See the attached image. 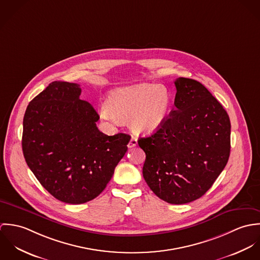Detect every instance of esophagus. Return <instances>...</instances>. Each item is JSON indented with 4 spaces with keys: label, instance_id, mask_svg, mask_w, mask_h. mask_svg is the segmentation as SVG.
<instances>
[{
    "label": "esophagus",
    "instance_id": "obj_1",
    "mask_svg": "<svg viewBox=\"0 0 260 260\" xmlns=\"http://www.w3.org/2000/svg\"><path fill=\"white\" fill-rule=\"evenodd\" d=\"M137 144H138L137 138H135V137L132 136L131 139H130V142H129V144H128V147H129V148H132V147H135Z\"/></svg>",
    "mask_w": 260,
    "mask_h": 260
}]
</instances>
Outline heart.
Segmentation results:
<instances>
[{"label":"heart","instance_id":"obj_1","mask_svg":"<svg viewBox=\"0 0 260 260\" xmlns=\"http://www.w3.org/2000/svg\"><path fill=\"white\" fill-rule=\"evenodd\" d=\"M101 117L109 122L128 121L137 134H151L162 127L170 108V94L161 85L141 83L117 88L106 99Z\"/></svg>","mask_w":260,"mask_h":260}]
</instances>
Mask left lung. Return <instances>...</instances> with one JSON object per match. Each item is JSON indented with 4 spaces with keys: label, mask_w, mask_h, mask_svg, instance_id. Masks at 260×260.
<instances>
[{
    "label": "left lung",
    "mask_w": 260,
    "mask_h": 260,
    "mask_svg": "<svg viewBox=\"0 0 260 260\" xmlns=\"http://www.w3.org/2000/svg\"><path fill=\"white\" fill-rule=\"evenodd\" d=\"M175 109L154 134L139 138L146 154L143 177L150 189L171 204L204 195L227 164L230 120L215 97L198 81L174 82Z\"/></svg>",
    "instance_id": "left-lung-1"
}]
</instances>
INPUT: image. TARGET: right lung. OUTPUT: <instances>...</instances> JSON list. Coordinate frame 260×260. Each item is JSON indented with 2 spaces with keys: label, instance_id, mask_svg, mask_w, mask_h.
I'll return each mask as SVG.
<instances>
[{
  "label": "right lung",
  "instance_id": "obj_1",
  "mask_svg": "<svg viewBox=\"0 0 260 260\" xmlns=\"http://www.w3.org/2000/svg\"><path fill=\"white\" fill-rule=\"evenodd\" d=\"M80 85L52 82L28 105L23 120L25 160L41 185L56 199L81 204L109 183L130 136L99 131V115L80 99Z\"/></svg>",
  "mask_w": 260,
  "mask_h": 260
}]
</instances>
